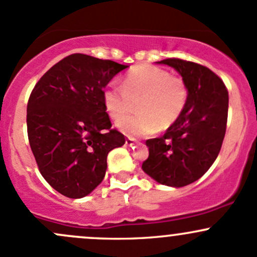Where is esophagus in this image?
<instances>
[{"label": "esophagus", "mask_w": 257, "mask_h": 257, "mask_svg": "<svg viewBox=\"0 0 257 257\" xmlns=\"http://www.w3.org/2000/svg\"><path fill=\"white\" fill-rule=\"evenodd\" d=\"M137 143L136 139H133V138H126L125 139V145L126 147H132V145H134Z\"/></svg>", "instance_id": "esophagus-1"}]
</instances>
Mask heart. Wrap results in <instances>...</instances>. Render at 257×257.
I'll return each instance as SVG.
<instances>
[{
    "mask_svg": "<svg viewBox=\"0 0 257 257\" xmlns=\"http://www.w3.org/2000/svg\"><path fill=\"white\" fill-rule=\"evenodd\" d=\"M188 101V88L181 77L154 65H138L121 86L110 82L103 91L107 113L128 136H149L176 123ZM137 104L139 113L124 118ZM123 119L121 120V118Z\"/></svg>",
    "mask_w": 257,
    "mask_h": 257,
    "instance_id": "b5f03b06",
    "label": "heart"
}]
</instances>
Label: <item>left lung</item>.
Masks as SVG:
<instances>
[{"label":"left lung","mask_w":257,"mask_h":257,"mask_svg":"<svg viewBox=\"0 0 257 257\" xmlns=\"http://www.w3.org/2000/svg\"><path fill=\"white\" fill-rule=\"evenodd\" d=\"M158 64L174 67L182 76L188 101L164 137L147 140L149 158L142 169L161 185L183 187L203 176L219 154L228 120V90L203 65L181 59Z\"/></svg>","instance_id":"obj_1"}]
</instances>
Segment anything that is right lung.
<instances>
[{
	"instance_id": "obj_1",
	"label": "right lung",
	"mask_w": 257,
	"mask_h": 257,
	"mask_svg": "<svg viewBox=\"0 0 257 257\" xmlns=\"http://www.w3.org/2000/svg\"><path fill=\"white\" fill-rule=\"evenodd\" d=\"M126 67L71 54L48 70L32 91L27 106L31 149L42 176L69 198L92 192L106 175L108 153L125 143L110 128L103 88Z\"/></svg>"
}]
</instances>
